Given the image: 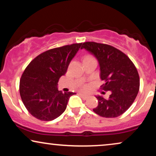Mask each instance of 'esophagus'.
Here are the masks:
<instances>
[{"instance_id":"esophagus-1","label":"esophagus","mask_w":156,"mask_h":156,"mask_svg":"<svg viewBox=\"0 0 156 156\" xmlns=\"http://www.w3.org/2000/svg\"><path fill=\"white\" fill-rule=\"evenodd\" d=\"M80 94L81 96V97H82V99H84V100H86V99H87L89 98L88 96L84 94H83V93H80V94Z\"/></svg>"}]
</instances>
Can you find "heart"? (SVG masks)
Returning a JSON list of instances; mask_svg holds the SVG:
<instances>
[{
  "label": "heart",
  "mask_w": 156,
  "mask_h": 156,
  "mask_svg": "<svg viewBox=\"0 0 156 156\" xmlns=\"http://www.w3.org/2000/svg\"><path fill=\"white\" fill-rule=\"evenodd\" d=\"M90 57V55H87V56H85L84 57ZM84 89H87V87H84Z\"/></svg>",
  "instance_id": "obj_1"
}]
</instances>
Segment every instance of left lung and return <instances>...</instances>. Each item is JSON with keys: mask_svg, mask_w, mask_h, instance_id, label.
<instances>
[{"mask_svg": "<svg viewBox=\"0 0 156 156\" xmlns=\"http://www.w3.org/2000/svg\"><path fill=\"white\" fill-rule=\"evenodd\" d=\"M84 48L98 59L100 78L104 81L101 89L110 91L108 99L97 96L99 104L94 112L105 118H115L129 109L139 91L140 78L137 69L129 57L109 44L85 42Z\"/></svg>", "mask_w": 156, "mask_h": 156, "instance_id": "left-lung-1", "label": "left lung"}]
</instances>
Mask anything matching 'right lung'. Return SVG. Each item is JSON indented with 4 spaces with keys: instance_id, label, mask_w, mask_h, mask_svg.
<instances>
[{
    "instance_id": "add662e5",
    "label": "right lung",
    "mask_w": 156,
    "mask_h": 156,
    "mask_svg": "<svg viewBox=\"0 0 156 156\" xmlns=\"http://www.w3.org/2000/svg\"><path fill=\"white\" fill-rule=\"evenodd\" d=\"M82 43L50 49L33 59L21 76L20 94L28 112L40 121L54 120L65 112L69 97L75 93H62L57 82Z\"/></svg>"
}]
</instances>
